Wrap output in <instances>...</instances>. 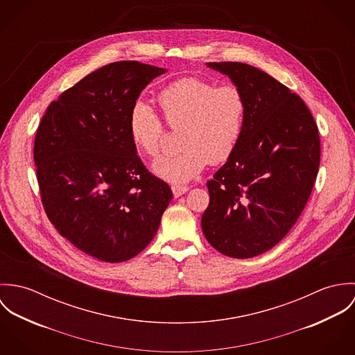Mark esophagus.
<instances>
[{
  "instance_id": "1",
  "label": "esophagus",
  "mask_w": 355,
  "mask_h": 355,
  "mask_svg": "<svg viewBox=\"0 0 355 355\" xmlns=\"http://www.w3.org/2000/svg\"><path fill=\"white\" fill-rule=\"evenodd\" d=\"M172 191H173V196L178 198V197H182L183 194H186L189 191V187L180 186V184H172Z\"/></svg>"
}]
</instances>
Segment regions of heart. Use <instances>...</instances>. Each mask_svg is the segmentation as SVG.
<instances>
[{
  "label": "heart",
  "mask_w": 355,
  "mask_h": 355,
  "mask_svg": "<svg viewBox=\"0 0 355 355\" xmlns=\"http://www.w3.org/2000/svg\"><path fill=\"white\" fill-rule=\"evenodd\" d=\"M158 105L168 125L180 130L182 150L158 159L153 169L172 183H184L210 162L220 164L235 152L246 121V100L234 85L218 86L201 78H184L159 92ZM132 144L157 157L165 137L159 117L144 102H137L128 117Z\"/></svg>",
  "instance_id": "heart-1"
}]
</instances>
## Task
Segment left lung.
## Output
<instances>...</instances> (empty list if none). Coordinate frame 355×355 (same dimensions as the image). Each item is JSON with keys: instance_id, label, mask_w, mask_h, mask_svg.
Segmentation results:
<instances>
[{"instance_id": "left-lung-1", "label": "left lung", "mask_w": 355, "mask_h": 355, "mask_svg": "<svg viewBox=\"0 0 355 355\" xmlns=\"http://www.w3.org/2000/svg\"><path fill=\"white\" fill-rule=\"evenodd\" d=\"M227 75L246 100L242 138L206 183L201 225L207 242L232 258L276 246L304 210L320 165L317 124L300 96L243 62H206Z\"/></svg>"}]
</instances>
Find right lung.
<instances>
[{
	"label": "right lung",
	"instance_id": "right-lung-1",
	"mask_svg": "<svg viewBox=\"0 0 355 355\" xmlns=\"http://www.w3.org/2000/svg\"><path fill=\"white\" fill-rule=\"evenodd\" d=\"M165 72L138 61L107 64L51 102L38 127L34 161L45 211L61 236L100 261L141 253L172 200L128 132L139 94Z\"/></svg>",
	"mask_w": 355,
	"mask_h": 355
}]
</instances>
